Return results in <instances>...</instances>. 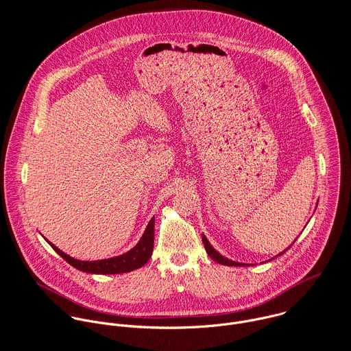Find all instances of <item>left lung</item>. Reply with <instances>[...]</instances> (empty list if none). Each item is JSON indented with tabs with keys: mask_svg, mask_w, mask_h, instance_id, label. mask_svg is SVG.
Returning <instances> with one entry per match:
<instances>
[{
	"mask_svg": "<svg viewBox=\"0 0 351 351\" xmlns=\"http://www.w3.org/2000/svg\"><path fill=\"white\" fill-rule=\"evenodd\" d=\"M202 243H204V247H205V250L208 252V255H209L215 262H217V263H221V265H226V266H250V265L241 263V262H235V261H231V259H228V258L223 256L220 252H217V251L215 250V249L212 247V245L209 243V241L206 239V237H205V235H202ZM289 247H291V246H289ZM289 247H288V249H289ZM288 249H287V250H288ZM287 250L280 252L278 255L284 254ZM278 255H276V256H278ZM276 256H274V258H276ZM274 258H273V259H274Z\"/></svg>",
	"mask_w": 351,
	"mask_h": 351,
	"instance_id": "1",
	"label": "left lung"
}]
</instances>
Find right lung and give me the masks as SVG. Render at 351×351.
Returning a JSON list of instances; mask_svg holds the SVG:
<instances>
[{
  "mask_svg": "<svg viewBox=\"0 0 351 351\" xmlns=\"http://www.w3.org/2000/svg\"><path fill=\"white\" fill-rule=\"evenodd\" d=\"M154 217L151 219L146 227V231L138 245L132 247L131 250L113 256L108 259H100V261H81L75 259L66 252L59 250L55 245H52L47 239V243L50 245L53 250L56 251L67 263L74 266L75 269L92 274H119V273H127L132 271L135 269L142 267L146 265L151 258L152 247H154Z\"/></svg>",
  "mask_w": 351,
  "mask_h": 351,
  "instance_id": "obj_1",
  "label": "right lung"
}]
</instances>
